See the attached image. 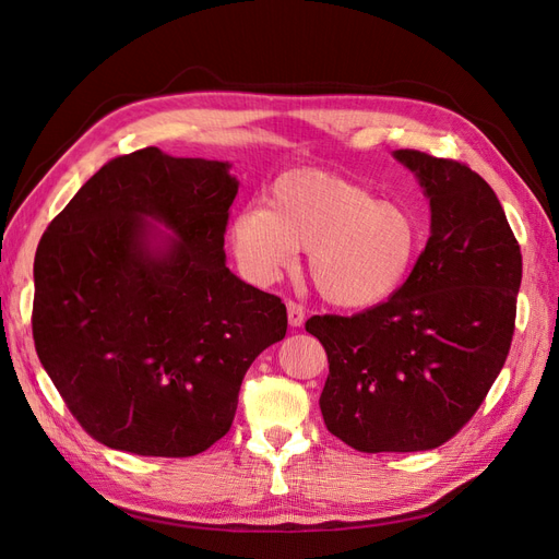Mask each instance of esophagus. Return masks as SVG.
<instances>
[{
    "label": "esophagus",
    "instance_id": "obj_1",
    "mask_svg": "<svg viewBox=\"0 0 559 559\" xmlns=\"http://www.w3.org/2000/svg\"><path fill=\"white\" fill-rule=\"evenodd\" d=\"M286 314H289V326H300L306 321V308L296 300H286Z\"/></svg>",
    "mask_w": 559,
    "mask_h": 559
}]
</instances>
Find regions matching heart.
I'll list each match as a JSON object with an SVG mask.
<instances>
[{
	"label": "heart",
	"instance_id": "heart-1",
	"mask_svg": "<svg viewBox=\"0 0 559 559\" xmlns=\"http://www.w3.org/2000/svg\"><path fill=\"white\" fill-rule=\"evenodd\" d=\"M247 273L275 280L308 249L319 296L337 308H370L396 294L421 249L419 218L401 202L324 170H292L270 186L267 207H249L230 226Z\"/></svg>",
	"mask_w": 559,
	"mask_h": 559
}]
</instances>
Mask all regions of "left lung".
Listing matches in <instances>:
<instances>
[{
	"mask_svg": "<svg viewBox=\"0 0 559 559\" xmlns=\"http://www.w3.org/2000/svg\"><path fill=\"white\" fill-rule=\"evenodd\" d=\"M394 156L429 198L427 247L380 306L306 321L329 357L324 425L359 452L431 450L476 415L509 357L522 280L520 245L478 173L415 148Z\"/></svg>",
	"mask_w": 559,
	"mask_h": 559,
	"instance_id": "8db88e82",
	"label": "left lung"
}]
</instances>
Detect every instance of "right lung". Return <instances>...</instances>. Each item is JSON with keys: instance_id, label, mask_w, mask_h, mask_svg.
<instances>
[{"instance_id": "1", "label": "right lung", "mask_w": 559, "mask_h": 559, "mask_svg": "<svg viewBox=\"0 0 559 559\" xmlns=\"http://www.w3.org/2000/svg\"><path fill=\"white\" fill-rule=\"evenodd\" d=\"M228 167L132 151L99 167L41 235L32 335L97 443L205 452L233 425L247 368L286 335L284 302L226 267L238 195ZM146 217L178 238L156 246Z\"/></svg>"}]
</instances>
